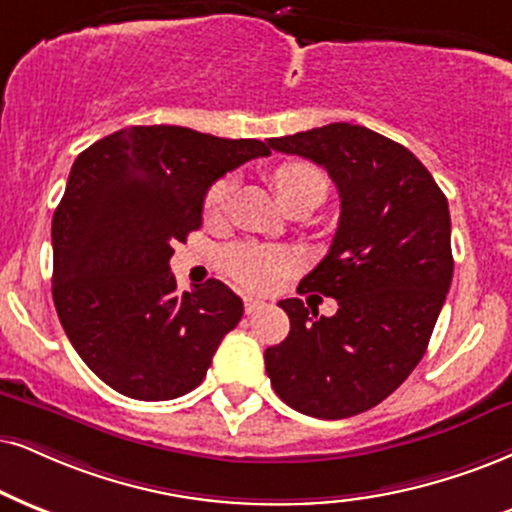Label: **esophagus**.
<instances>
[{"mask_svg": "<svg viewBox=\"0 0 512 512\" xmlns=\"http://www.w3.org/2000/svg\"><path fill=\"white\" fill-rule=\"evenodd\" d=\"M268 304L266 301H261V299H254V296H244V313L246 315H251V313H258V311H263V308H266Z\"/></svg>", "mask_w": 512, "mask_h": 512, "instance_id": "esophagus-1", "label": "esophagus"}]
</instances>
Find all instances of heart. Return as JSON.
Masks as SVG:
<instances>
[{"mask_svg": "<svg viewBox=\"0 0 512 512\" xmlns=\"http://www.w3.org/2000/svg\"><path fill=\"white\" fill-rule=\"evenodd\" d=\"M273 185L282 204L287 199L299 197L304 192H320L325 197V178L318 168L304 161H287L280 163L273 170ZM232 180L223 178L213 182L204 199V216L206 220H218L225 213L227 201H230ZM223 270L232 280L249 289H268L273 287L282 275L296 268V254L282 246H268L256 242H242L225 246L220 254Z\"/></svg>", "mask_w": 512, "mask_h": 512, "instance_id": "obj_1", "label": "heart"}]
</instances>
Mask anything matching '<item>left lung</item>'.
Returning a JSON list of instances; mask_svg holds the SVG:
<instances>
[{"label": "left lung", "mask_w": 512, "mask_h": 512, "mask_svg": "<svg viewBox=\"0 0 512 512\" xmlns=\"http://www.w3.org/2000/svg\"><path fill=\"white\" fill-rule=\"evenodd\" d=\"M270 147L318 163L342 213L332 246L299 285L337 299L308 313L285 299V342L266 349V372L287 406L320 420L375 408L425 356L453 277L449 201L415 154L351 123L273 137Z\"/></svg>", "instance_id": "left-lung-1"}]
</instances>
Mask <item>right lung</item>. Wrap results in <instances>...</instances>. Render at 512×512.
<instances>
[{
    "label": "right lung",
    "instance_id": "obj_1",
    "mask_svg": "<svg viewBox=\"0 0 512 512\" xmlns=\"http://www.w3.org/2000/svg\"><path fill=\"white\" fill-rule=\"evenodd\" d=\"M258 140L180 125H135L75 159L52 220V294L73 349L99 380L140 401L199 387L242 320L220 280L178 292L173 246L201 227L208 187L268 156Z\"/></svg>",
    "mask_w": 512,
    "mask_h": 512
}]
</instances>
